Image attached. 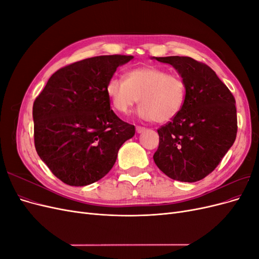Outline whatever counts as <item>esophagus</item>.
Listing matches in <instances>:
<instances>
[{"instance_id":"34e87169","label":"esophagus","mask_w":259,"mask_h":259,"mask_svg":"<svg viewBox=\"0 0 259 259\" xmlns=\"http://www.w3.org/2000/svg\"><path fill=\"white\" fill-rule=\"evenodd\" d=\"M145 131H146V128L143 126H136V132L138 133V134H140V133H144Z\"/></svg>"}]
</instances>
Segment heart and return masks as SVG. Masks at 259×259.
<instances>
[{
	"instance_id": "1",
	"label": "heart",
	"mask_w": 259,
	"mask_h": 259,
	"mask_svg": "<svg viewBox=\"0 0 259 259\" xmlns=\"http://www.w3.org/2000/svg\"><path fill=\"white\" fill-rule=\"evenodd\" d=\"M106 95L115 111L130 112L139 100V117L166 123L183 110L186 83L179 74L167 73L156 66H143L125 72L124 80L111 76L106 84Z\"/></svg>"
}]
</instances>
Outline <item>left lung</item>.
<instances>
[{
	"instance_id": "1",
	"label": "left lung",
	"mask_w": 259,
	"mask_h": 259,
	"mask_svg": "<svg viewBox=\"0 0 259 259\" xmlns=\"http://www.w3.org/2000/svg\"><path fill=\"white\" fill-rule=\"evenodd\" d=\"M173 66L186 83L183 110L158 130L153 160L174 180L194 183L213 171L237 137L236 99L207 65L190 57H154Z\"/></svg>"
}]
</instances>
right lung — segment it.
Segmentation results:
<instances>
[{
    "instance_id": "add662e5",
    "label": "right lung",
    "mask_w": 259,
    "mask_h": 259,
    "mask_svg": "<svg viewBox=\"0 0 259 259\" xmlns=\"http://www.w3.org/2000/svg\"><path fill=\"white\" fill-rule=\"evenodd\" d=\"M133 56L109 55L57 70L33 104L34 146L62 183L88 186L106 176L135 126L110 109L106 84Z\"/></svg>"
}]
</instances>
